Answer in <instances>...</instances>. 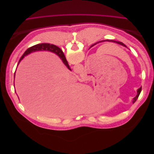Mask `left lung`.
Instances as JSON below:
<instances>
[{"label":"left lung","instance_id":"obj_1","mask_svg":"<svg viewBox=\"0 0 154 154\" xmlns=\"http://www.w3.org/2000/svg\"><path fill=\"white\" fill-rule=\"evenodd\" d=\"M107 41H109V42H114V43H116V44H120V45H123V46H125V47H127V46H126V45H125L123 43L121 42H117V41H115V40H107ZM141 92V87L139 88V89L137 90V95H136V96L133 99V103H135V102H136V101L137 100L138 97H139V94H140Z\"/></svg>","mask_w":154,"mask_h":154}]
</instances>
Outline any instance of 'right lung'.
Here are the masks:
<instances>
[{
    "label": "right lung",
    "mask_w": 154,
    "mask_h": 154,
    "mask_svg": "<svg viewBox=\"0 0 154 154\" xmlns=\"http://www.w3.org/2000/svg\"><path fill=\"white\" fill-rule=\"evenodd\" d=\"M51 51V52H53V53H56L60 58L62 60L63 63L66 65V66L67 67V68L69 70H71L69 64H68V62L67 61V60L66 58V57H65L63 51L60 49V48H59L58 47H57V46L55 45L50 44H45V43L36 44V45H35L33 46H32V47L27 49L21 57L19 62H18V63H20V60L22 59H23V58H24L25 56L27 55L32 52H35V51ZM15 74H14V78H15Z\"/></svg>",
    "instance_id": "obj_1"
}]
</instances>
